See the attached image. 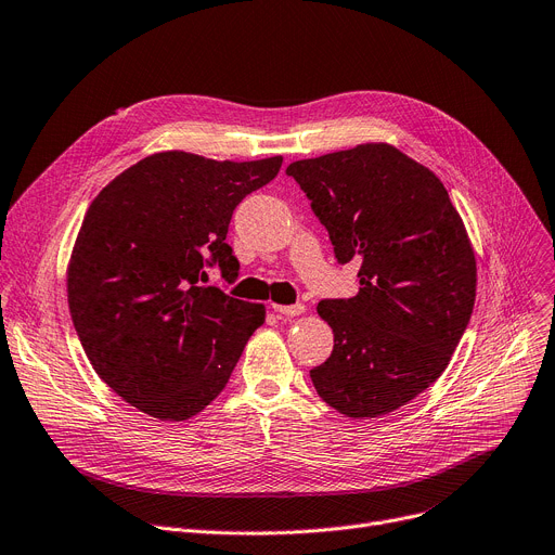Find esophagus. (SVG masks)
I'll return each mask as SVG.
<instances>
[{
	"label": "esophagus",
	"mask_w": 555,
	"mask_h": 555,
	"mask_svg": "<svg viewBox=\"0 0 555 555\" xmlns=\"http://www.w3.org/2000/svg\"><path fill=\"white\" fill-rule=\"evenodd\" d=\"M272 308H274V312H276L281 319H289V317H297V314L306 312V306H304V304H295V306H279V304H274Z\"/></svg>",
	"instance_id": "esophagus-1"
}]
</instances>
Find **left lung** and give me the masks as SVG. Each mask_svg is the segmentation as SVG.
I'll list each match as a JSON object with an SVG mask.
<instances>
[{
	"instance_id": "8db88e82",
	"label": "left lung",
	"mask_w": 555,
	"mask_h": 555,
	"mask_svg": "<svg viewBox=\"0 0 555 555\" xmlns=\"http://www.w3.org/2000/svg\"><path fill=\"white\" fill-rule=\"evenodd\" d=\"M287 175L310 197L360 293L317 306L335 335L310 371L328 406L377 418L436 383L470 322L477 260L443 182L385 141L301 159Z\"/></svg>"
}]
</instances>
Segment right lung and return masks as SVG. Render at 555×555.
<instances>
[{
	"instance_id": "1",
	"label": "right lung",
	"mask_w": 555,
	"mask_h": 555,
	"mask_svg": "<svg viewBox=\"0 0 555 555\" xmlns=\"http://www.w3.org/2000/svg\"><path fill=\"white\" fill-rule=\"evenodd\" d=\"M283 157H143L94 197L67 266V301L101 380L159 421L199 414L229 383L266 306L204 287V266L236 276L224 243L233 209ZM212 260H208V256Z\"/></svg>"
}]
</instances>
